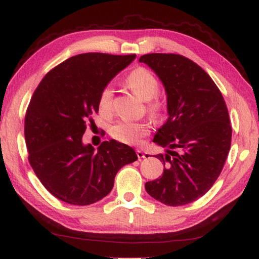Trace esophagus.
<instances>
[{
	"instance_id": "esophagus-1",
	"label": "esophagus",
	"mask_w": 259,
	"mask_h": 259,
	"mask_svg": "<svg viewBox=\"0 0 259 259\" xmlns=\"http://www.w3.org/2000/svg\"><path fill=\"white\" fill-rule=\"evenodd\" d=\"M136 154H138V158L141 160V159H143V158H145V153L143 152V151H141V150H138L136 151Z\"/></svg>"
}]
</instances>
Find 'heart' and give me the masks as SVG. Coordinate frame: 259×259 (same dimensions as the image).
Here are the masks:
<instances>
[{
  "instance_id": "heart-1",
  "label": "heart",
  "mask_w": 259,
  "mask_h": 259,
  "mask_svg": "<svg viewBox=\"0 0 259 259\" xmlns=\"http://www.w3.org/2000/svg\"><path fill=\"white\" fill-rule=\"evenodd\" d=\"M128 87L140 99L148 102L146 107L151 115L159 116L162 111L163 104L158 98L159 82L149 70L138 67L127 76ZM114 90L111 85H106L99 95V109L101 114L109 115L113 110ZM149 133V124L145 121H119L110 128L113 138L121 143L138 145Z\"/></svg>"
}]
</instances>
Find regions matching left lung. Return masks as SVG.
Listing matches in <instances>:
<instances>
[{"instance_id":"1","label":"left lung","mask_w":259,"mask_h":259,"mask_svg":"<svg viewBox=\"0 0 259 259\" xmlns=\"http://www.w3.org/2000/svg\"><path fill=\"white\" fill-rule=\"evenodd\" d=\"M167 94L168 119L153 142L165 148L160 178L145 184L150 196L168 206L186 205L213 186L226 162L232 128L226 101L207 73L178 54L140 57Z\"/></svg>"}]
</instances>
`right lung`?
<instances>
[{"label": "right lung", "mask_w": 259, "mask_h": 259, "mask_svg": "<svg viewBox=\"0 0 259 259\" xmlns=\"http://www.w3.org/2000/svg\"><path fill=\"white\" fill-rule=\"evenodd\" d=\"M133 55L85 53L67 58L44 76L24 118L29 162L45 188L61 201L89 205L110 193L118 170L138 160L115 140L95 150L82 141L101 90Z\"/></svg>", "instance_id": "add662e5"}]
</instances>
